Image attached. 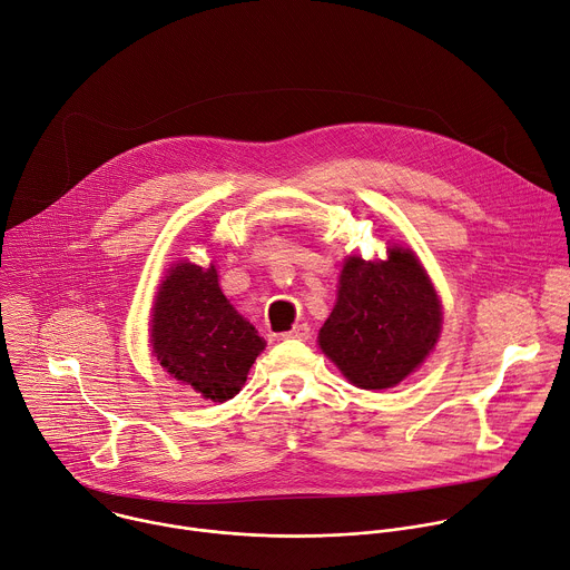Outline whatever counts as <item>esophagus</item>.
<instances>
[{
  "label": "esophagus",
  "mask_w": 570,
  "mask_h": 570,
  "mask_svg": "<svg viewBox=\"0 0 570 570\" xmlns=\"http://www.w3.org/2000/svg\"><path fill=\"white\" fill-rule=\"evenodd\" d=\"M309 334H312L309 325H307V323H301V325H294L292 330L283 332L281 336H283V338H296V341H305V338H309Z\"/></svg>",
  "instance_id": "34e87169"
}]
</instances>
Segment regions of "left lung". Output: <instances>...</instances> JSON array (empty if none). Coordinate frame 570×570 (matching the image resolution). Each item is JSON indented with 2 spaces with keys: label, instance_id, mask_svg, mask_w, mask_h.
<instances>
[{
  "label": "left lung",
  "instance_id": "obj_1",
  "mask_svg": "<svg viewBox=\"0 0 570 570\" xmlns=\"http://www.w3.org/2000/svg\"><path fill=\"white\" fill-rule=\"evenodd\" d=\"M440 332V303L411 249L389 261L348 258L321 351L360 389H391L413 373Z\"/></svg>",
  "mask_w": 570,
  "mask_h": 570
}]
</instances>
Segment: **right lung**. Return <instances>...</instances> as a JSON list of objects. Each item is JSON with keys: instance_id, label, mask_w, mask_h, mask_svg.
Returning a JSON list of instances; mask_svg holds the SVG:
<instances>
[{"instance_id": "1", "label": "right lung", "mask_w": 570, "mask_h": 570, "mask_svg": "<svg viewBox=\"0 0 570 570\" xmlns=\"http://www.w3.org/2000/svg\"><path fill=\"white\" fill-rule=\"evenodd\" d=\"M153 353L181 384L206 400H232L265 338L226 301L215 267L179 263L170 269L153 307Z\"/></svg>"}]
</instances>
